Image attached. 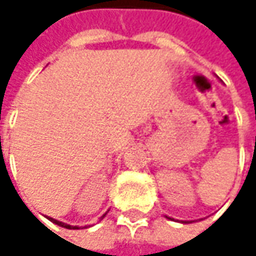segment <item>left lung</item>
I'll return each instance as SVG.
<instances>
[{"label":"left lung","mask_w":256,"mask_h":256,"mask_svg":"<svg viewBox=\"0 0 256 256\" xmlns=\"http://www.w3.org/2000/svg\"><path fill=\"white\" fill-rule=\"evenodd\" d=\"M166 218H168V216H166Z\"/></svg>","instance_id":"obj_1"}]
</instances>
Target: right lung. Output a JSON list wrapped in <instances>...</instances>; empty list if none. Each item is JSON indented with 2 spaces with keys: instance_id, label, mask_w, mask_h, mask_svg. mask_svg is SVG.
<instances>
[{
  "instance_id": "obj_1",
  "label": "right lung",
  "mask_w": 256,
  "mask_h": 256,
  "mask_svg": "<svg viewBox=\"0 0 256 256\" xmlns=\"http://www.w3.org/2000/svg\"><path fill=\"white\" fill-rule=\"evenodd\" d=\"M105 215H106V214H105ZM105 215H104V216H105ZM104 216H102V218H104ZM48 220H50L53 224H58V226H60V227H64V228H70V230H77L78 228L77 226H68V224H65V222H60V221H58V220H53V218H48Z\"/></svg>"
}]
</instances>
